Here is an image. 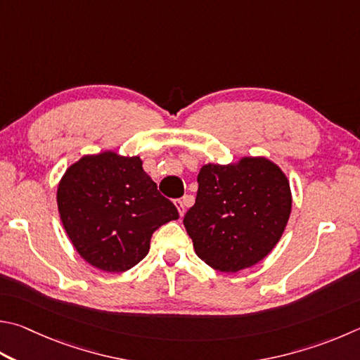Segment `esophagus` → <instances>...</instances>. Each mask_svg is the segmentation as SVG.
I'll return each mask as SVG.
<instances>
[{
  "label": "esophagus",
  "instance_id": "esophagus-1",
  "mask_svg": "<svg viewBox=\"0 0 360 360\" xmlns=\"http://www.w3.org/2000/svg\"><path fill=\"white\" fill-rule=\"evenodd\" d=\"M174 205H176V207H178V212L182 217V215L186 214V201L184 200H176Z\"/></svg>",
  "mask_w": 360,
  "mask_h": 360
}]
</instances>
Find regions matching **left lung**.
<instances>
[{
    "label": "left lung",
    "instance_id": "obj_1",
    "mask_svg": "<svg viewBox=\"0 0 360 360\" xmlns=\"http://www.w3.org/2000/svg\"><path fill=\"white\" fill-rule=\"evenodd\" d=\"M195 205L184 215L195 253L220 272L252 267L271 253L291 214L290 181L266 158L207 163Z\"/></svg>",
    "mask_w": 360,
    "mask_h": 360
}]
</instances>
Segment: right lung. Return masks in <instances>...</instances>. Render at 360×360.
I'll return each instance as SVG.
<instances>
[{"mask_svg": "<svg viewBox=\"0 0 360 360\" xmlns=\"http://www.w3.org/2000/svg\"><path fill=\"white\" fill-rule=\"evenodd\" d=\"M58 211L78 255L105 272H124L149 252L153 233L178 209L143 169L139 155H83L58 184Z\"/></svg>", "mask_w": 360, "mask_h": 360, "instance_id": "right-lung-1", "label": "right lung"}]
</instances>
